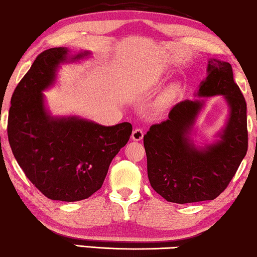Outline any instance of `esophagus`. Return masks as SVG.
<instances>
[{
  "label": "esophagus",
  "instance_id": "34e87169",
  "mask_svg": "<svg viewBox=\"0 0 257 257\" xmlns=\"http://www.w3.org/2000/svg\"><path fill=\"white\" fill-rule=\"evenodd\" d=\"M132 140H135V142H140L144 138V132L142 128H136L133 130L132 132V136H131Z\"/></svg>",
  "mask_w": 257,
  "mask_h": 257
}]
</instances>
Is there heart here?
Masks as SVG:
<instances>
[{"instance_id":"b5f03b06","label":"heart","mask_w":257,"mask_h":257,"mask_svg":"<svg viewBox=\"0 0 257 257\" xmlns=\"http://www.w3.org/2000/svg\"><path fill=\"white\" fill-rule=\"evenodd\" d=\"M175 91H177V86H175V85H172V86H170V87H168V89H167L166 93H165V97L168 98V97L173 96V94L175 93Z\"/></svg>"}]
</instances>
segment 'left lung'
I'll return each mask as SVG.
<instances>
[{
    "label": "left lung",
    "instance_id": "8db88e82",
    "mask_svg": "<svg viewBox=\"0 0 257 257\" xmlns=\"http://www.w3.org/2000/svg\"><path fill=\"white\" fill-rule=\"evenodd\" d=\"M214 95L224 96L230 114L212 144L196 147L190 137L192 128L204 98ZM195 96L203 99L174 105L167 120L152 125L144 136L150 184L170 202L215 199L233 179L248 150L247 104L229 63L209 59L207 77Z\"/></svg>",
    "mask_w": 257,
    "mask_h": 257
}]
</instances>
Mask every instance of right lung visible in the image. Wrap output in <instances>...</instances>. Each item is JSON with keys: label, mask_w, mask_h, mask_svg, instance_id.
Returning a JSON list of instances; mask_svg holds the SVG:
<instances>
[{"label": "right lung", "mask_w": 257, "mask_h": 257, "mask_svg": "<svg viewBox=\"0 0 257 257\" xmlns=\"http://www.w3.org/2000/svg\"><path fill=\"white\" fill-rule=\"evenodd\" d=\"M90 55L48 49L37 56L12 97L8 139L13 154L35 187L51 200L80 201L97 192L132 133L130 122L103 126L76 115L55 117L45 106L43 91L54 85L61 65Z\"/></svg>", "instance_id": "right-lung-1"}]
</instances>
